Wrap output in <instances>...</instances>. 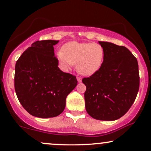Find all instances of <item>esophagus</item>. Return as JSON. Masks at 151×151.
Instances as JSON below:
<instances>
[{
	"mask_svg": "<svg viewBox=\"0 0 151 151\" xmlns=\"http://www.w3.org/2000/svg\"><path fill=\"white\" fill-rule=\"evenodd\" d=\"M77 80L78 82H82V78L79 77V76H77Z\"/></svg>",
	"mask_w": 151,
	"mask_h": 151,
	"instance_id": "1",
	"label": "esophagus"
}]
</instances>
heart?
<instances>
[{
    "label": "heart",
    "mask_w": 151,
    "mask_h": 151,
    "mask_svg": "<svg viewBox=\"0 0 151 151\" xmlns=\"http://www.w3.org/2000/svg\"><path fill=\"white\" fill-rule=\"evenodd\" d=\"M56 53L62 67L67 69L76 64L78 73L90 76L98 72L104 60L105 51L98 43L69 42Z\"/></svg>",
    "instance_id": "1"
}]
</instances>
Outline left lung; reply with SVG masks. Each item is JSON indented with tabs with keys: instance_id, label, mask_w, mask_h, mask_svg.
<instances>
[{
	"instance_id": "left-lung-1",
	"label": "left lung",
	"mask_w": 151,
	"mask_h": 151,
	"mask_svg": "<svg viewBox=\"0 0 151 151\" xmlns=\"http://www.w3.org/2000/svg\"><path fill=\"white\" fill-rule=\"evenodd\" d=\"M105 51L100 69L82 82L85 108L98 120L113 121L122 117L135 102L139 87L136 58L127 47L99 41Z\"/></svg>"
}]
</instances>
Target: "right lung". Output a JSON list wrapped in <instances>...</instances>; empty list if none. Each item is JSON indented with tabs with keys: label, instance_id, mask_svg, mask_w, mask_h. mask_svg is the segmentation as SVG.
I'll return each instance as SVG.
<instances>
[{
	"label": "right lung",
	"instance_id": "add662e5",
	"mask_svg": "<svg viewBox=\"0 0 151 151\" xmlns=\"http://www.w3.org/2000/svg\"><path fill=\"white\" fill-rule=\"evenodd\" d=\"M58 40L36 41L22 53L15 67L14 87L20 104L33 116L56 117L67 96L78 84L76 76L62 71L53 45Z\"/></svg>",
	"mask_w": 151,
	"mask_h": 151
}]
</instances>
